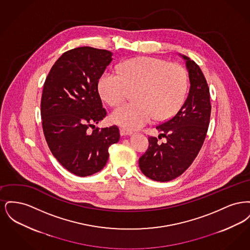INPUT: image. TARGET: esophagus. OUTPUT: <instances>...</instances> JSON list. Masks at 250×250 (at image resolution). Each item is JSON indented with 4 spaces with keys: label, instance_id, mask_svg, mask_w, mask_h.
<instances>
[{
    "label": "esophagus",
    "instance_id": "34e87169",
    "mask_svg": "<svg viewBox=\"0 0 250 250\" xmlns=\"http://www.w3.org/2000/svg\"><path fill=\"white\" fill-rule=\"evenodd\" d=\"M120 134H121V136H123V137H125V136H132V135H133V132L126 130V129H124V128H121V129H120Z\"/></svg>",
    "mask_w": 250,
    "mask_h": 250
}]
</instances>
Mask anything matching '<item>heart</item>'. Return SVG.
I'll return each instance as SVG.
<instances>
[{
  "label": "heart",
  "instance_id": "1",
  "mask_svg": "<svg viewBox=\"0 0 250 250\" xmlns=\"http://www.w3.org/2000/svg\"><path fill=\"white\" fill-rule=\"evenodd\" d=\"M120 74L105 71L98 83L99 93L110 106L123 102L130 90L137 102L124 104L111 113V121L127 130H136L156 117L173 115L188 91V76L176 63L154 57H140L123 62Z\"/></svg>",
  "mask_w": 250,
  "mask_h": 250
}]
</instances>
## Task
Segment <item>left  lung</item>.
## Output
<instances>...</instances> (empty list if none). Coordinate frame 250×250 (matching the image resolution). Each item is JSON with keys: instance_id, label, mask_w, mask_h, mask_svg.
I'll use <instances>...</instances> for the list:
<instances>
[{"instance_id": "obj_1", "label": "left lung", "mask_w": 250, "mask_h": 250, "mask_svg": "<svg viewBox=\"0 0 250 250\" xmlns=\"http://www.w3.org/2000/svg\"><path fill=\"white\" fill-rule=\"evenodd\" d=\"M188 71L189 93L178 112L156 126L158 138H149V147L139 160L143 174L157 182L177 178L190 166L202 148L208 130L211 103L208 84L200 66L190 58L180 54Z\"/></svg>"}]
</instances>
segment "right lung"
<instances>
[{
    "label": "right lung",
    "instance_id": "add662e5",
    "mask_svg": "<svg viewBox=\"0 0 250 250\" xmlns=\"http://www.w3.org/2000/svg\"><path fill=\"white\" fill-rule=\"evenodd\" d=\"M112 52L91 47L73 48L55 62L44 84L41 118L48 147L60 164L81 177L107 164L108 147L120 140L116 125L99 129L107 115L98 82ZM93 127L91 133L87 129Z\"/></svg>",
    "mask_w": 250,
    "mask_h": 250
}]
</instances>
